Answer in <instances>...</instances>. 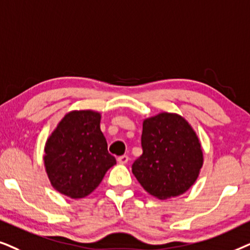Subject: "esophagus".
Listing matches in <instances>:
<instances>
[{"label": "esophagus", "mask_w": 250, "mask_h": 250, "mask_svg": "<svg viewBox=\"0 0 250 250\" xmlns=\"http://www.w3.org/2000/svg\"><path fill=\"white\" fill-rule=\"evenodd\" d=\"M128 161H129V156L128 155H121V156H119V158H118V162L120 165L128 164Z\"/></svg>", "instance_id": "obj_1"}]
</instances>
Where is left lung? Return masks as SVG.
I'll return each instance as SVG.
<instances>
[{
  "label": "left lung",
  "mask_w": 250,
  "mask_h": 250,
  "mask_svg": "<svg viewBox=\"0 0 250 250\" xmlns=\"http://www.w3.org/2000/svg\"><path fill=\"white\" fill-rule=\"evenodd\" d=\"M143 154L132 174L159 200L178 197L197 181L204 152L197 132L177 113L161 112L143 121Z\"/></svg>",
  "instance_id": "left-lung-1"
}]
</instances>
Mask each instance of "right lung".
I'll list each match as a JSON object with an SVG mask.
<instances>
[{"label":"right lung","instance_id":"obj_1","mask_svg":"<svg viewBox=\"0 0 250 250\" xmlns=\"http://www.w3.org/2000/svg\"><path fill=\"white\" fill-rule=\"evenodd\" d=\"M102 114L75 109L65 114L45 142L43 164L50 184L71 199L85 198L116 160L101 130Z\"/></svg>","mask_w":250,"mask_h":250}]
</instances>
